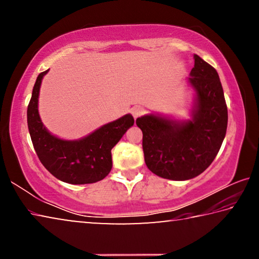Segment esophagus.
I'll return each instance as SVG.
<instances>
[{
	"instance_id": "esophagus-1",
	"label": "esophagus",
	"mask_w": 259,
	"mask_h": 259,
	"mask_svg": "<svg viewBox=\"0 0 259 259\" xmlns=\"http://www.w3.org/2000/svg\"><path fill=\"white\" fill-rule=\"evenodd\" d=\"M144 112H145V109H144L142 106H136L131 109V114H133L135 119H137V117H139L140 115H143Z\"/></svg>"
}]
</instances>
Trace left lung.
<instances>
[{
	"label": "left lung",
	"mask_w": 259,
	"mask_h": 259,
	"mask_svg": "<svg viewBox=\"0 0 259 259\" xmlns=\"http://www.w3.org/2000/svg\"><path fill=\"white\" fill-rule=\"evenodd\" d=\"M193 91L190 119L160 113L138 117L147 168L170 181H188L202 174L219 152L227 129V107L218 73L194 55L186 78Z\"/></svg>",
	"instance_id": "left-lung-1"
}]
</instances>
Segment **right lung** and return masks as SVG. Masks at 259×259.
Here are the masks:
<instances>
[{
  "label": "right lung",
  "mask_w": 259,
  "mask_h": 259,
  "mask_svg": "<svg viewBox=\"0 0 259 259\" xmlns=\"http://www.w3.org/2000/svg\"><path fill=\"white\" fill-rule=\"evenodd\" d=\"M35 82L27 107V124L34 150L41 163L61 182L82 185L99 182L112 169V148L134 125V117L125 114L78 139H63L46 128L38 113V96L43 77Z\"/></svg>",
  "instance_id": "right-lung-1"
}]
</instances>
